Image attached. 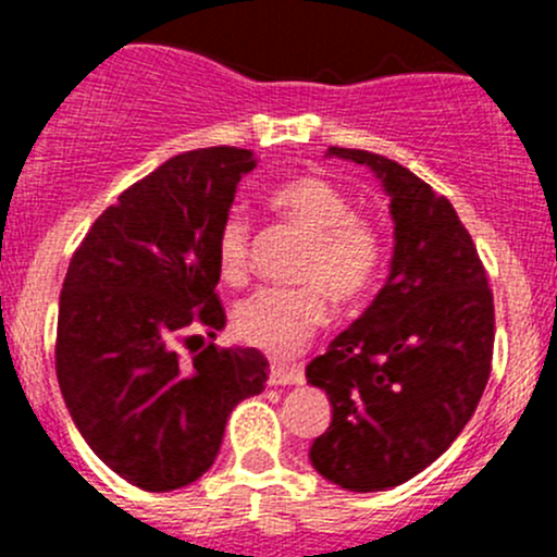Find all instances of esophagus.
I'll list each match as a JSON object with an SVG mask.
<instances>
[{
	"instance_id": "34e87169",
	"label": "esophagus",
	"mask_w": 557,
	"mask_h": 557,
	"mask_svg": "<svg viewBox=\"0 0 557 557\" xmlns=\"http://www.w3.org/2000/svg\"><path fill=\"white\" fill-rule=\"evenodd\" d=\"M305 383V372L299 367H272L269 372V385H301Z\"/></svg>"
}]
</instances>
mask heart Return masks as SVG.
Segmentation results:
<instances>
[{"label":"heart","instance_id":"1","mask_svg":"<svg viewBox=\"0 0 557 557\" xmlns=\"http://www.w3.org/2000/svg\"><path fill=\"white\" fill-rule=\"evenodd\" d=\"M269 210L310 237L296 280L301 288H263L237 307L239 339L272 358H290L329 318V293L352 305L372 290L383 267V237L352 215L345 190L314 174L294 177L269 194ZM218 272L226 283H245L250 272V223L239 210L223 218L215 237Z\"/></svg>","mask_w":557,"mask_h":557}]
</instances>
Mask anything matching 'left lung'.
<instances>
[{
    "instance_id": "8db88e82",
    "label": "left lung",
    "mask_w": 557,
    "mask_h": 557,
    "mask_svg": "<svg viewBox=\"0 0 557 557\" xmlns=\"http://www.w3.org/2000/svg\"><path fill=\"white\" fill-rule=\"evenodd\" d=\"M369 166L391 196V274L367 312L307 367L331 425L310 460L334 485L385 491L434 463L480 404L496 314L487 274L445 196L369 150L329 148Z\"/></svg>"
}]
</instances>
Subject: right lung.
Segmentation results:
<instances>
[{
  "instance_id": "obj_1",
  "label": "right lung",
  "mask_w": 557,
  "mask_h": 557,
  "mask_svg": "<svg viewBox=\"0 0 557 557\" xmlns=\"http://www.w3.org/2000/svg\"><path fill=\"white\" fill-rule=\"evenodd\" d=\"M256 156L201 148L164 161L107 207L72 256L59 301L55 377L77 431L132 485L164 493L199 480L232 409L258 396L256 347L207 345L226 325L215 237Z\"/></svg>"
}]
</instances>
